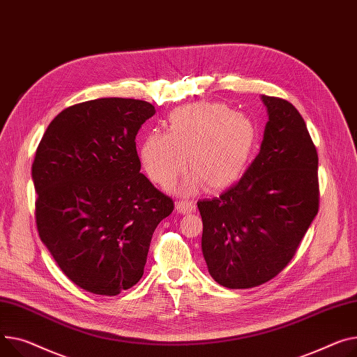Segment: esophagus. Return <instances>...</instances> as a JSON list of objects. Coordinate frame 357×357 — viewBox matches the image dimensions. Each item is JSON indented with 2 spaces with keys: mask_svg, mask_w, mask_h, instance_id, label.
Returning a JSON list of instances; mask_svg holds the SVG:
<instances>
[{
  "mask_svg": "<svg viewBox=\"0 0 357 357\" xmlns=\"http://www.w3.org/2000/svg\"><path fill=\"white\" fill-rule=\"evenodd\" d=\"M195 209H197V205L192 201H178L176 202V211L181 213H191Z\"/></svg>",
  "mask_w": 357,
  "mask_h": 357,
  "instance_id": "1",
  "label": "esophagus"
}]
</instances>
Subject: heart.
<instances>
[{
    "instance_id": "heart-1",
    "label": "heart",
    "mask_w": 357,
    "mask_h": 357,
    "mask_svg": "<svg viewBox=\"0 0 357 357\" xmlns=\"http://www.w3.org/2000/svg\"><path fill=\"white\" fill-rule=\"evenodd\" d=\"M248 117L232 113L221 103L199 102L169 113L166 132H149L140 148V159L152 182L169 186L188 166L194 174L181 192L191 194L228 186L240 175L254 142Z\"/></svg>"
}]
</instances>
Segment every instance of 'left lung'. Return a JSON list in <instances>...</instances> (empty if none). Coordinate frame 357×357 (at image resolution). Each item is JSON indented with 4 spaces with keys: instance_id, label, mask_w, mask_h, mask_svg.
Here are the masks:
<instances>
[{
    "instance_id": "left-lung-1",
    "label": "left lung",
    "mask_w": 357,
    "mask_h": 357,
    "mask_svg": "<svg viewBox=\"0 0 357 357\" xmlns=\"http://www.w3.org/2000/svg\"><path fill=\"white\" fill-rule=\"evenodd\" d=\"M268 122L243 178L198 201L209 274L228 289H252L287 267L319 212V156L304 119L287 100L263 96Z\"/></svg>"
}]
</instances>
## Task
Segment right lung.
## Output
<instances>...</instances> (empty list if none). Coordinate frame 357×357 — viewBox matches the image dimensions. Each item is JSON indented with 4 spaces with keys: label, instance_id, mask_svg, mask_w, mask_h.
<instances>
[{
    "label": "right lung",
    "instance_id": "obj_1",
    "mask_svg": "<svg viewBox=\"0 0 357 357\" xmlns=\"http://www.w3.org/2000/svg\"><path fill=\"white\" fill-rule=\"evenodd\" d=\"M155 107L106 98L60 112L36 151V224L80 289L117 296L144 275L158 224L174 201L140 174L136 135Z\"/></svg>",
    "mask_w": 357,
    "mask_h": 357
}]
</instances>
